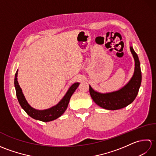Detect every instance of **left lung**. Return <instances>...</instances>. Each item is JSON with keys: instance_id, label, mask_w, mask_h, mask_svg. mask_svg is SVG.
<instances>
[{"instance_id": "obj_1", "label": "left lung", "mask_w": 156, "mask_h": 156, "mask_svg": "<svg viewBox=\"0 0 156 156\" xmlns=\"http://www.w3.org/2000/svg\"><path fill=\"white\" fill-rule=\"evenodd\" d=\"M130 50L135 60V69L133 76L123 87L117 91L101 93L89 85L92 100L99 107L107 110H118L130 105L136 98L141 83V72L138 55L133 46H130Z\"/></svg>"}]
</instances>
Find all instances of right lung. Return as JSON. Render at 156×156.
I'll use <instances>...</instances> for the list:
<instances>
[{"label":"right lung","mask_w":156,"mask_h":156,"mask_svg":"<svg viewBox=\"0 0 156 156\" xmlns=\"http://www.w3.org/2000/svg\"><path fill=\"white\" fill-rule=\"evenodd\" d=\"M17 74L18 69L16 70L15 76L14 84L16 90V97H17L20 105H21L23 110L27 112V114L30 116L31 117L36 119V120H39L43 122L54 121L64 114V112L67 109L69 99H70L72 95L75 92L76 88L78 87L79 84H80L79 82H76V83L73 84L68 88V91L66 92V94L62 98V100L57 105L54 106V107L44 109V110H37V109H35L31 107L27 102V100L25 99V96L22 92V89L19 84L17 80Z\"/></svg>","instance_id":"obj_1"}]
</instances>
